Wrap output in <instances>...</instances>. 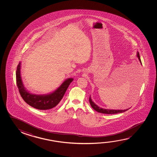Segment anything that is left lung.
<instances>
[{
  "mask_svg": "<svg viewBox=\"0 0 157 157\" xmlns=\"http://www.w3.org/2000/svg\"><path fill=\"white\" fill-rule=\"evenodd\" d=\"M137 56L139 59L140 62L142 64L141 61L140 59V54L139 52H137ZM89 102H90V105L92 107V108L95 109V111H97L99 113H104V114H117V113H123L125 111H128V109H124V110H115V109H105V108H102L101 107H99L98 105H96L94 102H93L92 100L91 99V98H89Z\"/></svg>",
  "mask_w": 157,
  "mask_h": 157,
  "instance_id": "1",
  "label": "left lung"
}]
</instances>
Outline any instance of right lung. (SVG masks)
I'll list each match as a JSON object with an SVG mask.
<instances>
[{
	"label": "right lung",
	"instance_id": "add662e5",
	"mask_svg": "<svg viewBox=\"0 0 157 157\" xmlns=\"http://www.w3.org/2000/svg\"><path fill=\"white\" fill-rule=\"evenodd\" d=\"M20 70L21 62L17 66L16 75L17 86L21 97L28 105L40 110L50 109L56 106L62 100L71 82L73 80V78L67 79L59 87L51 94L48 95H36L29 93L24 87L21 79Z\"/></svg>",
	"mask_w": 157,
	"mask_h": 157
}]
</instances>
